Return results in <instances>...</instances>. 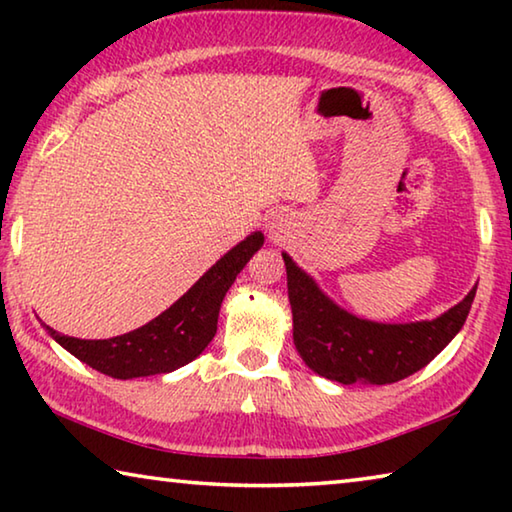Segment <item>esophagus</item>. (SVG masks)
I'll return each mask as SVG.
<instances>
[{
    "label": "esophagus",
    "mask_w": 512,
    "mask_h": 512,
    "mask_svg": "<svg viewBox=\"0 0 512 512\" xmlns=\"http://www.w3.org/2000/svg\"><path fill=\"white\" fill-rule=\"evenodd\" d=\"M268 230H271V235H275V237H277V232H282V223L275 219V221L268 223Z\"/></svg>",
    "instance_id": "obj_1"
}]
</instances>
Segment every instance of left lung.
Instances as JSON below:
<instances>
[{"instance_id":"1","label":"left lung","mask_w":512,"mask_h":512,"mask_svg":"<svg viewBox=\"0 0 512 512\" xmlns=\"http://www.w3.org/2000/svg\"><path fill=\"white\" fill-rule=\"evenodd\" d=\"M282 257L287 266L296 350L311 370L339 384L381 386L418 372L458 334L476 296L472 289L463 302L436 320L406 325L372 323L336 307L289 255Z\"/></svg>"}]
</instances>
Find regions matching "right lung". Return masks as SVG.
I'll return each mask as SVG.
<instances>
[{"label":"right lung","instance_id":"right-lung-1","mask_svg":"<svg viewBox=\"0 0 512 512\" xmlns=\"http://www.w3.org/2000/svg\"><path fill=\"white\" fill-rule=\"evenodd\" d=\"M262 244V232L246 237L230 253H225L183 298L173 302L151 323L133 329V332L115 336V339L83 341L58 334L47 325L49 334L76 359L115 379H133L176 370L194 361L214 339L225 293Z\"/></svg>","mask_w":512,"mask_h":512}]
</instances>
